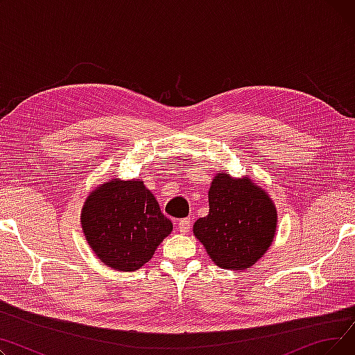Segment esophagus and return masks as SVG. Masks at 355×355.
<instances>
[{
  "label": "esophagus",
  "instance_id": "esophagus-1",
  "mask_svg": "<svg viewBox=\"0 0 355 355\" xmlns=\"http://www.w3.org/2000/svg\"><path fill=\"white\" fill-rule=\"evenodd\" d=\"M190 227H191V220H190V218H181V220L178 221V225H177V229H178L180 233H182V234L189 233V232H190Z\"/></svg>",
  "mask_w": 355,
  "mask_h": 355
}]
</instances>
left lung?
<instances>
[{
    "mask_svg": "<svg viewBox=\"0 0 355 355\" xmlns=\"http://www.w3.org/2000/svg\"><path fill=\"white\" fill-rule=\"evenodd\" d=\"M276 227V206L260 185L218 171L209 189V214L194 223L193 233L218 268L243 272L268 252Z\"/></svg>",
    "mask_w": 355,
    "mask_h": 355,
    "instance_id": "8db88e82",
    "label": "left lung"
}]
</instances>
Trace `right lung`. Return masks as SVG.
<instances>
[{
	"label": "right lung",
	"instance_id": "1",
	"mask_svg": "<svg viewBox=\"0 0 355 355\" xmlns=\"http://www.w3.org/2000/svg\"><path fill=\"white\" fill-rule=\"evenodd\" d=\"M80 225L93 253L119 272L141 269L173 232L142 180L112 178L98 185L83 202Z\"/></svg>",
	"mask_w": 355,
	"mask_h": 355
}]
</instances>
